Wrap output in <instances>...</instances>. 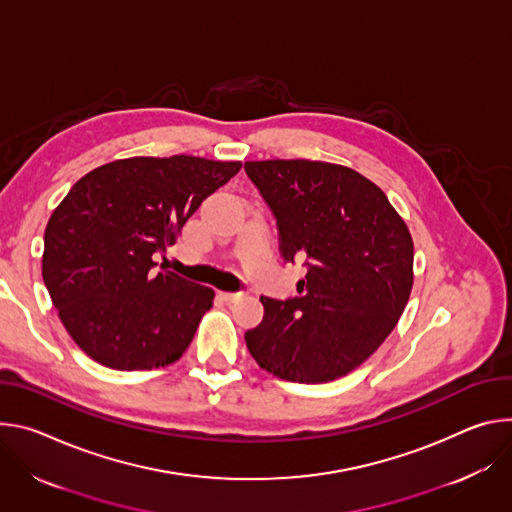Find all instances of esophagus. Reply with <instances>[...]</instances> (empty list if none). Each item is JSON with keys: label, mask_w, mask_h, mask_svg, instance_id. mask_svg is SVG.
<instances>
[{"label": "esophagus", "mask_w": 512, "mask_h": 512, "mask_svg": "<svg viewBox=\"0 0 512 512\" xmlns=\"http://www.w3.org/2000/svg\"><path fill=\"white\" fill-rule=\"evenodd\" d=\"M219 297L223 301H227V303H236V301H240L244 297V293H219Z\"/></svg>", "instance_id": "1"}]
</instances>
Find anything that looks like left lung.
Returning <instances> with one entry per match:
<instances>
[{
  "instance_id": "obj_1",
  "label": "left lung",
  "mask_w": 512,
  "mask_h": 512,
  "mask_svg": "<svg viewBox=\"0 0 512 512\" xmlns=\"http://www.w3.org/2000/svg\"><path fill=\"white\" fill-rule=\"evenodd\" d=\"M246 175L270 207L287 262L305 260L299 297H262L246 346L266 372L319 384L368 360L413 289V238L388 197L356 170L317 160H254Z\"/></svg>"
}]
</instances>
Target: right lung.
Returning <instances> with one entry per match:
<instances>
[{
	"label": "right lung",
	"mask_w": 512,
	"mask_h": 512,
	"mask_svg": "<svg viewBox=\"0 0 512 512\" xmlns=\"http://www.w3.org/2000/svg\"><path fill=\"white\" fill-rule=\"evenodd\" d=\"M242 162L177 154L107 162L79 179L48 219L42 278L73 342L113 370H152L189 348L213 289L156 272L199 205Z\"/></svg>",
	"instance_id": "add662e5"
}]
</instances>
